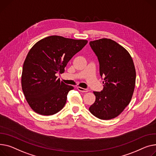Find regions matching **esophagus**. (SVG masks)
<instances>
[{
    "label": "esophagus",
    "instance_id": "obj_1",
    "mask_svg": "<svg viewBox=\"0 0 156 156\" xmlns=\"http://www.w3.org/2000/svg\"><path fill=\"white\" fill-rule=\"evenodd\" d=\"M77 89L80 91H81V92H88V89H87V88H81L80 87H78Z\"/></svg>",
    "mask_w": 156,
    "mask_h": 156
}]
</instances>
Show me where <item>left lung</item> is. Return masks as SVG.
<instances>
[{
  "mask_svg": "<svg viewBox=\"0 0 156 156\" xmlns=\"http://www.w3.org/2000/svg\"><path fill=\"white\" fill-rule=\"evenodd\" d=\"M89 44L97 56L100 75L104 78L103 90L93 91L96 100L89 110L100 119L110 120L129 104L136 84V69L129 52L115 41L103 38Z\"/></svg>",
  "mask_w": 156,
  "mask_h": 156,
  "instance_id": "8db88e82",
  "label": "left lung"
}]
</instances>
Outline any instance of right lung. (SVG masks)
<instances>
[{"label":"right lung","instance_id":"right-lung-1","mask_svg":"<svg viewBox=\"0 0 156 156\" xmlns=\"http://www.w3.org/2000/svg\"><path fill=\"white\" fill-rule=\"evenodd\" d=\"M87 43L51 36L30 49L23 67L21 84L25 98L35 112L51 115L64 107L68 92L74 88L61 81L56 74L63 73L69 61Z\"/></svg>","mask_w":156,"mask_h":156}]
</instances>
